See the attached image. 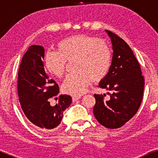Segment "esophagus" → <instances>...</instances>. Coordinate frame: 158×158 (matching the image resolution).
<instances>
[{
  "instance_id": "esophagus-1",
  "label": "esophagus",
  "mask_w": 158,
  "mask_h": 158,
  "mask_svg": "<svg viewBox=\"0 0 158 158\" xmlns=\"http://www.w3.org/2000/svg\"><path fill=\"white\" fill-rule=\"evenodd\" d=\"M81 99V97H73L72 98V100H73V102H76V101L79 100V99Z\"/></svg>"
}]
</instances>
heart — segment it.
I'll list each match as a JSON object with an SVG mask.
<instances>
[{"label": "heart", "instance_id": "obj_1", "mask_svg": "<svg viewBox=\"0 0 158 158\" xmlns=\"http://www.w3.org/2000/svg\"><path fill=\"white\" fill-rule=\"evenodd\" d=\"M71 61L74 73L66 78L62 91L79 97L92 81L97 82L106 77L111 62L110 48L104 41L91 36H70L56 44V52L46 54L44 67L52 76L61 78L67 62Z\"/></svg>", "mask_w": 158, "mask_h": 158}]
</instances>
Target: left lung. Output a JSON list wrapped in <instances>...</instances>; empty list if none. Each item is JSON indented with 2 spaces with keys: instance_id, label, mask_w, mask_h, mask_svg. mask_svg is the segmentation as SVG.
<instances>
[{
  "instance_id": "left-lung-1",
  "label": "left lung",
  "mask_w": 158,
  "mask_h": 158,
  "mask_svg": "<svg viewBox=\"0 0 158 158\" xmlns=\"http://www.w3.org/2000/svg\"><path fill=\"white\" fill-rule=\"evenodd\" d=\"M111 41L113 56L108 73L99 87L111 93L109 100L94 94V114L108 128H118L131 119L140 106L145 81L140 66L128 44L118 35L106 30ZM106 94H104V96Z\"/></svg>"
}]
</instances>
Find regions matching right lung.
I'll list each match as a JSON object with an SVG mask.
<instances>
[{"instance_id":"add662e5","label":"right lung","mask_w":158,"mask_h":158,"mask_svg":"<svg viewBox=\"0 0 158 158\" xmlns=\"http://www.w3.org/2000/svg\"><path fill=\"white\" fill-rule=\"evenodd\" d=\"M44 49L32 45L23 55L19 70L18 94L27 119L41 131H50L61 123L63 112L70 106V96L61 94L59 102L50 106L49 99L59 93V85L44 68Z\"/></svg>"}]
</instances>
